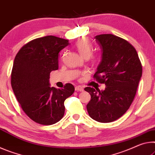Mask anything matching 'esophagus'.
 I'll return each instance as SVG.
<instances>
[{
	"label": "esophagus",
	"mask_w": 155,
	"mask_h": 155,
	"mask_svg": "<svg viewBox=\"0 0 155 155\" xmlns=\"http://www.w3.org/2000/svg\"><path fill=\"white\" fill-rule=\"evenodd\" d=\"M75 90L77 91H83L84 88L81 86H77V87H75Z\"/></svg>",
	"instance_id": "34e87169"
}]
</instances>
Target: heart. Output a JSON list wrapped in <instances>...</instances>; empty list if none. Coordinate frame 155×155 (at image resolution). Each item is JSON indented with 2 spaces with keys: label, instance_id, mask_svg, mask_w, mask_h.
Segmentation results:
<instances>
[{
  "label": "heart",
  "instance_id": "heart-1",
  "mask_svg": "<svg viewBox=\"0 0 155 155\" xmlns=\"http://www.w3.org/2000/svg\"><path fill=\"white\" fill-rule=\"evenodd\" d=\"M75 47L76 49L78 51V52L80 53V54L84 58H88L92 54L93 46L87 39L82 38L78 40L75 42ZM91 60H92L93 63L97 62L100 60V55L99 54L93 55L91 57Z\"/></svg>",
  "mask_w": 155,
  "mask_h": 155
}]
</instances>
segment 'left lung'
Returning <instances> with one entry per match:
<instances>
[{
    "instance_id": "obj_1",
    "label": "left lung",
    "mask_w": 155,
    "mask_h": 155,
    "mask_svg": "<svg viewBox=\"0 0 155 155\" xmlns=\"http://www.w3.org/2000/svg\"><path fill=\"white\" fill-rule=\"evenodd\" d=\"M95 40L102 49V60L93 78L105 84V90L86 87L91 100L88 115L101 123L112 122L130 108L142 75L137 52L127 40L113 34H101Z\"/></svg>"
}]
</instances>
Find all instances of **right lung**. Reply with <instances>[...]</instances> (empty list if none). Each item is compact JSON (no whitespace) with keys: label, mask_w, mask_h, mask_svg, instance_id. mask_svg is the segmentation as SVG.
<instances>
[{"label":"right lung","mask_w":155,"mask_h":155,"mask_svg":"<svg viewBox=\"0 0 155 155\" xmlns=\"http://www.w3.org/2000/svg\"><path fill=\"white\" fill-rule=\"evenodd\" d=\"M68 40L54 35L38 38L25 44L15 57L11 84L25 113L35 122L52 125L63 117L65 100L75 91L66 84L64 88L50 87V73L58 69V54Z\"/></svg>","instance_id":"right-lung-1"}]
</instances>
